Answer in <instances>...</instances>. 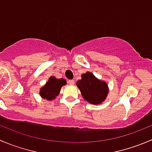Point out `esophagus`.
Returning <instances> with one entry per match:
<instances>
[{
  "mask_svg": "<svg viewBox=\"0 0 152 152\" xmlns=\"http://www.w3.org/2000/svg\"><path fill=\"white\" fill-rule=\"evenodd\" d=\"M68 83L70 84V85H74L75 80L74 79H70V80L68 81Z\"/></svg>",
  "mask_w": 152,
  "mask_h": 152,
  "instance_id": "obj_1",
  "label": "esophagus"
}]
</instances>
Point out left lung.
Returning <instances> with one entry per match:
<instances>
[{"label": "left lung", "instance_id": "obj_1", "mask_svg": "<svg viewBox=\"0 0 152 152\" xmlns=\"http://www.w3.org/2000/svg\"><path fill=\"white\" fill-rule=\"evenodd\" d=\"M76 85L85 100L93 104H99L106 99L109 88L107 82L99 79L91 72L82 74Z\"/></svg>", "mask_w": 152, "mask_h": 152}]
</instances>
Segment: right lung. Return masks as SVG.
I'll list each match as a JSON object with an SVG mask.
<instances>
[{
    "label": "right lung",
    "mask_w": 152,
    "mask_h": 152,
    "mask_svg": "<svg viewBox=\"0 0 152 152\" xmlns=\"http://www.w3.org/2000/svg\"><path fill=\"white\" fill-rule=\"evenodd\" d=\"M67 84L65 79H57L55 76H50L43 87L40 88L39 94L41 97L48 101L55 99L56 97L60 94L62 86Z\"/></svg>",
    "instance_id": "1"
}]
</instances>
